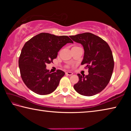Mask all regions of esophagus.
<instances>
[{
  "instance_id": "1",
  "label": "esophagus",
  "mask_w": 131,
  "mask_h": 131,
  "mask_svg": "<svg viewBox=\"0 0 131 131\" xmlns=\"http://www.w3.org/2000/svg\"><path fill=\"white\" fill-rule=\"evenodd\" d=\"M66 74L67 75V76H72V75L73 74V73L70 72H66Z\"/></svg>"
}]
</instances>
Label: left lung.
<instances>
[{
	"label": "left lung",
	"instance_id": "left-lung-1",
	"mask_svg": "<svg viewBox=\"0 0 131 131\" xmlns=\"http://www.w3.org/2000/svg\"><path fill=\"white\" fill-rule=\"evenodd\" d=\"M73 40L83 46L84 55L81 65H86L88 75L77 74L78 83L74 85L77 92L93 96L101 92L110 80L114 69V59L108 44L100 37L86 32L70 36Z\"/></svg>",
	"mask_w": 131,
	"mask_h": 131
}]
</instances>
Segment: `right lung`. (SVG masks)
<instances>
[{"mask_svg":"<svg viewBox=\"0 0 131 131\" xmlns=\"http://www.w3.org/2000/svg\"><path fill=\"white\" fill-rule=\"evenodd\" d=\"M69 43L73 41L67 36L48 33H41L26 42L21 50L18 64L21 78L29 89L41 95L56 90L65 72L57 70L51 73L46 65L52 62L58 52Z\"/></svg>","mask_w":131,"mask_h":131,"instance_id":"right-lung-1","label":"right lung"}]
</instances>
